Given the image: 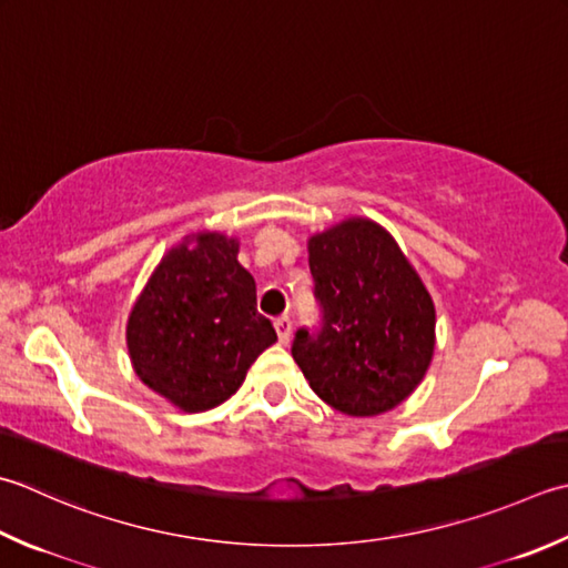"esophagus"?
I'll list each match as a JSON object with an SVG mask.
<instances>
[{"instance_id":"obj_1","label":"esophagus","mask_w":568,"mask_h":568,"mask_svg":"<svg viewBox=\"0 0 568 568\" xmlns=\"http://www.w3.org/2000/svg\"><path fill=\"white\" fill-rule=\"evenodd\" d=\"M275 332H277V339H281L283 344L291 342V315H281L275 317Z\"/></svg>"}]
</instances>
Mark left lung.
<instances>
[{
	"instance_id": "obj_1",
	"label": "left lung",
	"mask_w": 568,
	"mask_h": 568,
	"mask_svg": "<svg viewBox=\"0 0 568 568\" xmlns=\"http://www.w3.org/2000/svg\"><path fill=\"white\" fill-rule=\"evenodd\" d=\"M317 327H300L293 359L313 392L347 416H379L414 392L436 347V310L388 233L349 219L310 239Z\"/></svg>"
}]
</instances>
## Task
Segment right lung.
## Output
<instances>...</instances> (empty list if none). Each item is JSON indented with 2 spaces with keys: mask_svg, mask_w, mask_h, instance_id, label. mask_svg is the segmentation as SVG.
Returning <instances> with one entry per match:
<instances>
[{
  "mask_svg": "<svg viewBox=\"0 0 568 568\" xmlns=\"http://www.w3.org/2000/svg\"><path fill=\"white\" fill-rule=\"evenodd\" d=\"M239 243L202 233L164 255L128 322L135 374L182 410L224 404L248 366L277 339L255 307L253 275L236 261Z\"/></svg>",
  "mask_w": 568,
  "mask_h": 568,
  "instance_id": "right-lung-1",
  "label": "right lung"
}]
</instances>
